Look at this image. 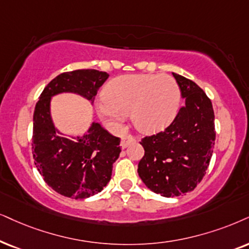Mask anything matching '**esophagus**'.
<instances>
[{
	"label": "esophagus",
	"instance_id": "1",
	"mask_svg": "<svg viewBox=\"0 0 249 249\" xmlns=\"http://www.w3.org/2000/svg\"><path fill=\"white\" fill-rule=\"evenodd\" d=\"M134 141H135V138L133 137V135L128 134V135H126V137H124L122 139V147L126 148L127 146H130L131 143H133Z\"/></svg>",
	"mask_w": 249,
	"mask_h": 249
}]
</instances>
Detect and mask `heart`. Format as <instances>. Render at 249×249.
Here are the masks:
<instances>
[{
  "mask_svg": "<svg viewBox=\"0 0 249 249\" xmlns=\"http://www.w3.org/2000/svg\"><path fill=\"white\" fill-rule=\"evenodd\" d=\"M180 106V88L166 74H125L112 79L99 103L100 115L121 122L132 111L140 131L154 133L174 121Z\"/></svg>",
  "mask_w": 249,
  "mask_h": 249,
  "instance_id": "1",
  "label": "heart"
}]
</instances>
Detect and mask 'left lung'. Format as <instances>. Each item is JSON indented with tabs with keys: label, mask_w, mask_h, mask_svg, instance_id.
I'll return each instance as SVG.
<instances>
[{
	"label": "left lung",
	"mask_w": 249,
	"mask_h": 249,
	"mask_svg": "<svg viewBox=\"0 0 249 249\" xmlns=\"http://www.w3.org/2000/svg\"><path fill=\"white\" fill-rule=\"evenodd\" d=\"M174 74L185 105L174 122L141 140L144 155L138 174L144 185L162 196L192 192L202 180L215 146V115L212 101L194 81Z\"/></svg>",
	"instance_id": "1"
}]
</instances>
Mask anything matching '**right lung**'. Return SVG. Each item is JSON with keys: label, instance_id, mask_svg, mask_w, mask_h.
I'll list each match as a JSON object with an SVG mask.
<instances>
[{"label": "right lung", "instance_id": "1", "mask_svg": "<svg viewBox=\"0 0 249 249\" xmlns=\"http://www.w3.org/2000/svg\"><path fill=\"white\" fill-rule=\"evenodd\" d=\"M107 72L84 69L58 74L45 87L33 115L32 153L40 175L55 192L72 199H86L107 186L112 164L121 153V139L93 123L87 134L68 139L58 134L52 116V96L77 93L94 101L108 79Z\"/></svg>", "mask_w": 249, "mask_h": 249}]
</instances>
